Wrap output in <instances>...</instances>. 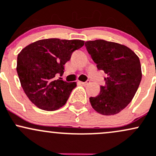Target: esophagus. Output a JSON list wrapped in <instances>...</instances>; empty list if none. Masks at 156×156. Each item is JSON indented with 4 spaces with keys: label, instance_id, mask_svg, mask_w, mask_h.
Instances as JSON below:
<instances>
[{
    "label": "esophagus",
    "instance_id": "esophagus-1",
    "mask_svg": "<svg viewBox=\"0 0 156 156\" xmlns=\"http://www.w3.org/2000/svg\"><path fill=\"white\" fill-rule=\"evenodd\" d=\"M81 83L83 84V85H87V84L90 83V81H89V80H87L86 82H81Z\"/></svg>",
    "mask_w": 156,
    "mask_h": 156
}]
</instances>
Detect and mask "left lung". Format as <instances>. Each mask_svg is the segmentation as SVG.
<instances>
[{"label": "left lung", "instance_id": "obj_1", "mask_svg": "<svg viewBox=\"0 0 156 156\" xmlns=\"http://www.w3.org/2000/svg\"><path fill=\"white\" fill-rule=\"evenodd\" d=\"M85 47L97 69L107 74L99 94L90 97V105L101 115L117 114L139 88L142 76L139 57L125 45L104 40L87 41Z\"/></svg>", "mask_w": 156, "mask_h": 156}]
</instances>
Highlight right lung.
Returning a JSON list of instances; mask_svg holds the SVG:
<instances>
[{
	"instance_id": "right-lung-1",
	"label": "right lung",
	"mask_w": 156,
	"mask_h": 156,
	"mask_svg": "<svg viewBox=\"0 0 156 156\" xmlns=\"http://www.w3.org/2000/svg\"><path fill=\"white\" fill-rule=\"evenodd\" d=\"M84 43L80 40H40L18 54V77L24 92L34 105L53 111L66 104L76 83H68L56 76L63 73L64 65Z\"/></svg>"
}]
</instances>
